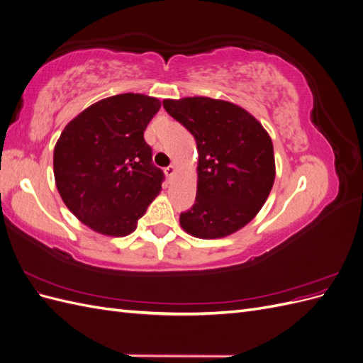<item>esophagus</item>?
I'll return each instance as SVG.
<instances>
[{
	"label": "esophagus",
	"instance_id": "obj_1",
	"mask_svg": "<svg viewBox=\"0 0 363 363\" xmlns=\"http://www.w3.org/2000/svg\"><path fill=\"white\" fill-rule=\"evenodd\" d=\"M175 172V164H169V167L164 168V174L168 175V177H171V175H174Z\"/></svg>",
	"mask_w": 363,
	"mask_h": 363
}]
</instances>
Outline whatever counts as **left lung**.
Masks as SVG:
<instances>
[{"instance_id":"obj_1","label":"left lung","mask_w":363,"mask_h":363,"mask_svg":"<svg viewBox=\"0 0 363 363\" xmlns=\"http://www.w3.org/2000/svg\"><path fill=\"white\" fill-rule=\"evenodd\" d=\"M163 107L199 150L196 196L180 213L182 227L201 239L235 233L257 215L276 179L269 135L242 107L223 100L191 96L164 100Z\"/></svg>"}]
</instances>
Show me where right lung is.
Listing matches in <instances>:
<instances>
[{"label": "right lung", "instance_id": "right-lung-1", "mask_svg": "<svg viewBox=\"0 0 363 363\" xmlns=\"http://www.w3.org/2000/svg\"><path fill=\"white\" fill-rule=\"evenodd\" d=\"M157 98H104L65 127L54 148V179L63 203L83 224L107 236L135 232L160 192L164 174L152 163L144 131Z\"/></svg>", "mask_w": 363, "mask_h": 363}]
</instances>
